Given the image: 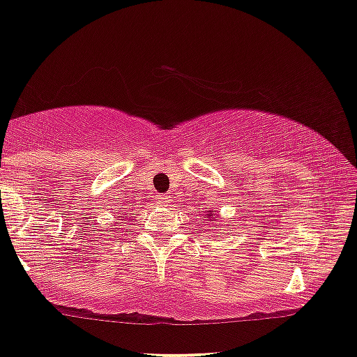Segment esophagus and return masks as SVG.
<instances>
[{
	"instance_id": "34e87169",
	"label": "esophagus",
	"mask_w": 357,
	"mask_h": 357,
	"mask_svg": "<svg viewBox=\"0 0 357 357\" xmlns=\"http://www.w3.org/2000/svg\"><path fill=\"white\" fill-rule=\"evenodd\" d=\"M155 202H157V205H167V204H170V197L165 195V193H162V195L155 197Z\"/></svg>"
}]
</instances>
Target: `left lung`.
I'll return each mask as SVG.
<instances>
[{
  "mask_svg": "<svg viewBox=\"0 0 357 357\" xmlns=\"http://www.w3.org/2000/svg\"><path fill=\"white\" fill-rule=\"evenodd\" d=\"M206 218H208V222H210V220H212V222H213V220H215V217H213V213H212V212H210V213H208V217H206Z\"/></svg>",
  "mask_w": 357,
  "mask_h": 357,
  "instance_id": "8db88e82",
  "label": "left lung"
}]
</instances>
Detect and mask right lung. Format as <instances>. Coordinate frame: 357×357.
Here are the masks:
<instances>
[{
  "instance_id": "1",
  "label": "right lung",
  "mask_w": 357,
  "mask_h": 357,
  "mask_svg": "<svg viewBox=\"0 0 357 357\" xmlns=\"http://www.w3.org/2000/svg\"><path fill=\"white\" fill-rule=\"evenodd\" d=\"M119 212H124V208H122V205H121V208L117 210V213H119Z\"/></svg>"
}]
</instances>
